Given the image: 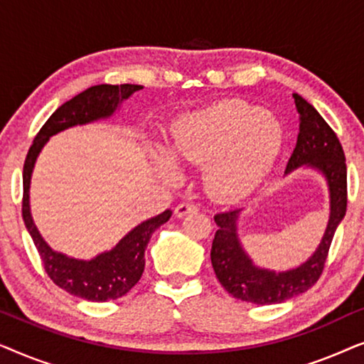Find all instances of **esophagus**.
Wrapping results in <instances>:
<instances>
[{
    "instance_id": "1",
    "label": "esophagus",
    "mask_w": 364,
    "mask_h": 364,
    "mask_svg": "<svg viewBox=\"0 0 364 364\" xmlns=\"http://www.w3.org/2000/svg\"><path fill=\"white\" fill-rule=\"evenodd\" d=\"M197 207L193 205V203H188V202H182L178 203V205L176 207V210H173V213H176V217H186L187 213H192L196 212Z\"/></svg>"
}]
</instances>
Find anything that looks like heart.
Wrapping results in <instances>:
<instances>
[{"instance_id":"heart-1","label":"heart","mask_w":364,"mask_h":364,"mask_svg":"<svg viewBox=\"0 0 364 364\" xmlns=\"http://www.w3.org/2000/svg\"><path fill=\"white\" fill-rule=\"evenodd\" d=\"M285 146L277 117L240 99L222 101L192 112L176 124L172 149L178 157L206 164L205 183L213 196L237 200L260 186ZM159 161L173 167L166 152Z\"/></svg>"}]
</instances>
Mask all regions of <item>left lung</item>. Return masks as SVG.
<instances>
[{"label":"left lung","instance_id":"8db88e82","mask_svg":"<svg viewBox=\"0 0 364 364\" xmlns=\"http://www.w3.org/2000/svg\"><path fill=\"white\" fill-rule=\"evenodd\" d=\"M300 114V132L285 173L306 166L316 168L330 188V220L316 252L300 267L287 272L267 270L253 265L237 235V220L242 208L220 212L213 217L218 225L212 242L210 260L222 287L233 298L255 305H275L301 295L321 277L336 227L346 213V162L336 134L315 107L293 94Z\"/></svg>","mask_w":364,"mask_h":364}]
</instances>
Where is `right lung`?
<instances>
[{"mask_svg": "<svg viewBox=\"0 0 364 364\" xmlns=\"http://www.w3.org/2000/svg\"><path fill=\"white\" fill-rule=\"evenodd\" d=\"M142 86L137 84H99L74 96L71 101L64 102L53 112V116L44 122L34 137L33 146L29 147L26 161L23 167V220L29 235H31L36 250L41 257L43 267L48 277L59 288L71 293L74 296L84 298L89 301H111L126 295L136 283L141 280L146 258L144 252L152 233L162 223L171 218L172 212L166 210L157 217L149 218L141 225L132 228L112 250L104 252L92 260H77L69 258L64 253L54 252L43 237L39 235L34 225L31 210H29V183L34 162L54 134L73 126H81L97 119L111 117L124 99L131 94L141 91Z\"/></svg>", "mask_w": 364, "mask_h": 364, "instance_id": "1", "label": "right lung"}]
</instances>
